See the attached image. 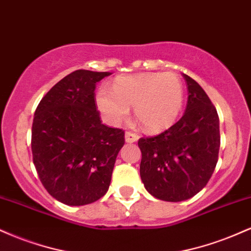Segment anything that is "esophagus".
<instances>
[{
	"label": "esophagus",
	"mask_w": 251,
	"mask_h": 251,
	"mask_svg": "<svg viewBox=\"0 0 251 251\" xmlns=\"http://www.w3.org/2000/svg\"><path fill=\"white\" fill-rule=\"evenodd\" d=\"M138 139H139V135L138 134L132 133V132H126L125 133L126 143H135Z\"/></svg>",
	"instance_id": "esophagus-1"
}]
</instances>
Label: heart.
I'll return each mask as SVG.
<instances>
[{
  "label": "heart",
  "instance_id": "heart-1",
  "mask_svg": "<svg viewBox=\"0 0 251 251\" xmlns=\"http://www.w3.org/2000/svg\"><path fill=\"white\" fill-rule=\"evenodd\" d=\"M97 103L106 119L120 124L134 106L137 120L148 131L157 132L170 127L179 117L184 103V86L177 74L142 73L122 75L112 88L102 87Z\"/></svg>",
  "mask_w": 251,
  "mask_h": 251
}]
</instances>
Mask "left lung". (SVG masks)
Returning <instances> with one entry per match:
<instances>
[{
	"mask_svg": "<svg viewBox=\"0 0 251 251\" xmlns=\"http://www.w3.org/2000/svg\"><path fill=\"white\" fill-rule=\"evenodd\" d=\"M189 97L183 117L154 137L140 138V177L153 197L181 201L208 184L220 152L217 111L204 89L183 74Z\"/></svg>",
	"mask_w": 251,
	"mask_h": 251,
	"instance_id": "left-lung-1",
	"label": "left lung"
}]
</instances>
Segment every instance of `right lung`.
<instances>
[{
  "mask_svg": "<svg viewBox=\"0 0 251 251\" xmlns=\"http://www.w3.org/2000/svg\"><path fill=\"white\" fill-rule=\"evenodd\" d=\"M108 75L86 70L68 74L42 98L34 114V165L48 194L66 205H86L107 192L125 144L123 129L103 125L96 106L97 82Z\"/></svg>",
  "mask_w": 251,
  "mask_h": 251,
  "instance_id": "add662e5",
  "label": "right lung"
}]
</instances>
